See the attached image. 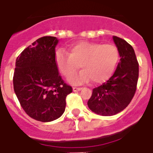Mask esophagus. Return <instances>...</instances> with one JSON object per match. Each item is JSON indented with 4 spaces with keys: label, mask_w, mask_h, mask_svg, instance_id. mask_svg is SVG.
<instances>
[{
    "label": "esophagus",
    "mask_w": 153,
    "mask_h": 153,
    "mask_svg": "<svg viewBox=\"0 0 153 153\" xmlns=\"http://www.w3.org/2000/svg\"><path fill=\"white\" fill-rule=\"evenodd\" d=\"M74 91H81L82 90V88H76V87H74Z\"/></svg>",
    "instance_id": "1"
}]
</instances>
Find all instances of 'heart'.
Wrapping results in <instances>:
<instances>
[{
    "label": "heart",
    "instance_id": "1",
    "mask_svg": "<svg viewBox=\"0 0 153 153\" xmlns=\"http://www.w3.org/2000/svg\"><path fill=\"white\" fill-rule=\"evenodd\" d=\"M120 59L119 50L111 44L101 45L79 41L69 47V53L59 48L55 53V62L59 72L70 77L79 67L83 70L72 76V84H79L91 79L100 84L110 77Z\"/></svg>",
    "mask_w": 153,
    "mask_h": 153
}]
</instances>
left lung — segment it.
<instances>
[{
	"mask_svg": "<svg viewBox=\"0 0 153 153\" xmlns=\"http://www.w3.org/2000/svg\"><path fill=\"white\" fill-rule=\"evenodd\" d=\"M120 61L114 74L93 89L88 102L91 110L101 116H113L130 104L137 89L139 68L133 48L125 40L113 36Z\"/></svg>",
	"mask_w": 153,
	"mask_h": 153,
	"instance_id": "1",
	"label": "left lung"
}]
</instances>
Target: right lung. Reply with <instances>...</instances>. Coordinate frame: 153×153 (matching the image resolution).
<instances>
[{
    "instance_id": "obj_1",
    "label": "right lung",
    "mask_w": 153,
    "mask_h": 153,
    "mask_svg": "<svg viewBox=\"0 0 153 153\" xmlns=\"http://www.w3.org/2000/svg\"><path fill=\"white\" fill-rule=\"evenodd\" d=\"M55 36H43L18 56L14 91L26 113L40 122L58 119L65 108V98L73 91L64 82L55 62Z\"/></svg>"
}]
</instances>
